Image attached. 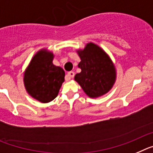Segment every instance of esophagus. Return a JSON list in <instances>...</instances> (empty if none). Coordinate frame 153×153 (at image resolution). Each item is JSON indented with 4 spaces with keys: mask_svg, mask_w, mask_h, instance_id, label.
<instances>
[{
    "mask_svg": "<svg viewBox=\"0 0 153 153\" xmlns=\"http://www.w3.org/2000/svg\"><path fill=\"white\" fill-rule=\"evenodd\" d=\"M74 76H75V72H74V71H69V72L68 73L67 75H66L65 78L67 79V80H69L70 78H74Z\"/></svg>",
    "mask_w": 153,
    "mask_h": 153,
    "instance_id": "1",
    "label": "esophagus"
}]
</instances>
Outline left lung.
Masks as SVG:
<instances>
[{
	"instance_id": "8db88e82",
	"label": "left lung",
	"mask_w": 153,
	"mask_h": 153,
	"mask_svg": "<svg viewBox=\"0 0 153 153\" xmlns=\"http://www.w3.org/2000/svg\"><path fill=\"white\" fill-rule=\"evenodd\" d=\"M81 62L75 80L91 98H96L108 92L115 80V70L109 57L99 46L88 44L78 51Z\"/></svg>"
}]
</instances>
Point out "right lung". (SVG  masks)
I'll list each match as a JSON object with an SVG mask.
<instances>
[{"instance_id": "obj_1", "label": "right lung", "mask_w": 153, "mask_h": 153, "mask_svg": "<svg viewBox=\"0 0 153 153\" xmlns=\"http://www.w3.org/2000/svg\"><path fill=\"white\" fill-rule=\"evenodd\" d=\"M54 55L45 50L34 55L25 73L26 90L41 102H49L57 97L65 81V71L53 65Z\"/></svg>"}]
</instances>
